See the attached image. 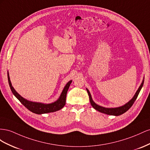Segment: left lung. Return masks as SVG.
<instances>
[{
    "label": "left lung",
    "mask_w": 150,
    "mask_h": 150,
    "mask_svg": "<svg viewBox=\"0 0 150 150\" xmlns=\"http://www.w3.org/2000/svg\"><path fill=\"white\" fill-rule=\"evenodd\" d=\"M143 83H144V80L143 81L142 83L141 84L140 87L138 89V91H137V92H136L135 95L134 96L133 98H132V99L129 102H128L125 105H122L121 107H119V108H103V107H101L100 105H97L95 103V102L93 101L92 97H91V93H90L89 91H88L87 89V91L88 96H89L90 102H91V104L92 106L93 107L94 109H95L97 110H98L100 112L106 114H108V115H116V116H117V115H121L125 112H126L127 110H128L131 108V106L133 105L134 102H135L136 99H137V97H138V94H139V93L141 91V89H142V88L143 87Z\"/></svg>",
    "instance_id": "left-lung-1"
}]
</instances>
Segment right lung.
<instances>
[{
	"label": "right lung",
	"mask_w": 150,
	"mask_h": 150,
	"mask_svg": "<svg viewBox=\"0 0 150 150\" xmlns=\"http://www.w3.org/2000/svg\"><path fill=\"white\" fill-rule=\"evenodd\" d=\"M7 77H8V84H9L11 91L12 93H13V94L16 96L17 99H18L21 102V103L23 104V105H24L28 110L31 111L32 112L37 114L53 112H55V111H57L62 109L65 105L67 93L72 82L71 80L67 83V84L65 85V88L63 89L60 97H59V99L56 102H54L53 103H51V104H44L42 103H38V102H31L24 99L23 97H21L19 94L15 91L13 87L12 86L9 76H8V74L7 75Z\"/></svg>",
	"instance_id": "add662e5"
}]
</instances>
